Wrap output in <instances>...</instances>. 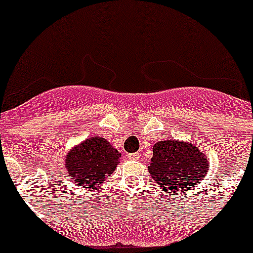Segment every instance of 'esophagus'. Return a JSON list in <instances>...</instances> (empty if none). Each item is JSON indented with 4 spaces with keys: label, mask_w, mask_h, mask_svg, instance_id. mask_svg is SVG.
<instances>
[{
    "label": "esophagus",
    "mask_w": 253,
    "mask_h": 253,
    "mask_svg": "<svg viewBox=\"0 0 253 253\" xmlns=\"http://www.w3.org/2000/svg\"><path fill=\"white\" fill-rule=\"evenodd\" d=\"M139 157H140L139 153H133V154H128V156H126V158H128L129 161H137V160H139Z\"/></svg>",
    "instance_id": "obj_1"
}]
</instances>
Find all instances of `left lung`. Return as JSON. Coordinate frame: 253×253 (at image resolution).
<instances>
[{"instance_id": "obj_1", "label": "left lung", "mask_w": 253, "mask_h": 253, "mask_svg": "<svg viewBox=\"0 0 253 253\" xmlns=\"http://www.w3.org/2000/svg\"><path fill=\"white\" fill-rule=\"evenodd\" d=\"M209 162L191 143L162 140L153 146L149 175L163 191L175 196L194 189L205 177Z\"/></svg>"}]
</instances>
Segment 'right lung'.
<instances>
[{"instance_id": "obj_1", "label": "right lung", "mask_w": 253, "mask_h": 253, "mask_svg": "<svg viewBox=\"0 0 253 253\" xmlns=\"http://www.w3.org/2000/svg\"><path fill=\"white\" fill-rule=\"evenodd\" d=\"M122 153L110 146L104 138L92 137L67 153V177L77 186L92 191L115 171Z\"/></svg>"}]
</instances>
